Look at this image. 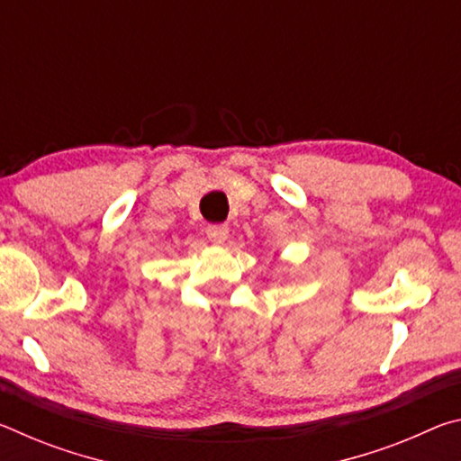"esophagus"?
<instances>
[{
  "instance_id": "obj_1",
  "label": "esophagus",
  "mask_w": 461,
  "mask_h": 461,
  "mask_svg": "<svg viewBox=\"0 0 461 461\" xmlns=\"http://www.w3.org/2000/svg\"><path fill=\"white\" fill-rule=\"evenodd\" d=\"M230 228L225 223H212L207 225V238L213 241V244H223L225 238H228Z\"/></svg>"
}]
</instances>
